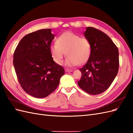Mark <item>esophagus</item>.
<instances>
[{"label": "esophagus", "instance_id": "esophagus-1", "mask_svg": "<svg viewBox=\"0 0 133 133\" xmlns=\"http://www.w3.org/2000/svg\"><path fill=\"white\" fill-rule=\"evenodd\" d=\"M65 71L66 72H72V70L66 68L65 69Z\"/></svg>", "mask_w": 133, "mask_h": 133}]
</instances>
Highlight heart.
Returning a JSON list of instances; mask_svg holds the SVG:
<instances>
[{
    "mask_svg": "<svg viewBox=\"0 0 133 133\" xmlns=\"http://www.w3.org/2000/svg\"><path fill=\"white\" fill-rule=\"evenodd\" d=\"M91 49L89 40L71 32L61 34L57 37L56 43L52 44L49 46L50 54L55 63L60 65L66 54L65 64L68 66L86 63L90 56Z\"/></svg>",
    "mask_w": 133,
    "mask_h": 133,
    "instance_id": "obj_1",
    "label": "heart"
}]
</instances>
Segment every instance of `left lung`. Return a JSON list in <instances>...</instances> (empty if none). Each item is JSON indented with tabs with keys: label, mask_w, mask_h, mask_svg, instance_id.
<instances>
[{
	"label": "left lung",
	"mask_w": 133,
	"mask_h": 133,
	"mask_svg": "<svg viewBox=\"0 0 133 133\" xmlns=\"http://www.w3.org/2000/svg\"><path fill=\"white\" fill-rule=\"evenodd\" d=\"M84 35L91 44V54L86 64L79 69L81 77L78 86L92 95L107 90L118 73L119 52L117 46L107 34L88 26Z\"/></svg>",
	"instance_id": "8db88e82"
}]
</instances>
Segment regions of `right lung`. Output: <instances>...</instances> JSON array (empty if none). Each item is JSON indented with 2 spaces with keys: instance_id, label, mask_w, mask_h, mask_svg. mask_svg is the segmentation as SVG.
Returning <instances> with one entry per match:
<instances>
[{
  "instance_id": "right-lung-1",
  "label": "right lung",
  "mask_w": 133,
  "mask_h": 133,
  "mask_svg": "<svg viewBox=\"0 0 133 133\" xmlns=\"http://www.w3.org/2000/svg\"><path fill=\"white\" fill-rule=\"evenodd\" d=\"M54 37L51 29L32 32L22 38L14 52L13 63L19 82L26 93L36 98H44L54 91L65 73L50 54Z\"/></svg>"
}]
</instances>
